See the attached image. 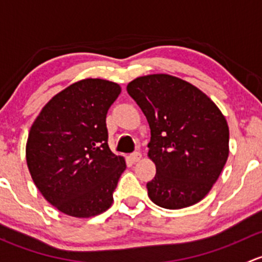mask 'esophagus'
Listing matches in <instances>:
<instances>
[{
  "instance_id": "obj_1",
  "label": "esophagus",
  "mask_w": 262,
  "mask_h": 262,
  "mask_svg": "<svg viewBox=\"0 0 262 262\" xmlns=\"http://www.w3.org/2000/svg\"><path fill=\"white\" fill-rule=\"evenodd\" d=\"M141 158H142L141 152H134L130 155V159H131L132 163H137V161L141 160Z\"/></svg>"
}]
</instances>
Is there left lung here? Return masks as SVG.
Masks as SVG:
<instances>
[{"label":"left lung","mask_w":262,"mask_h":262,"mask_svg":"<svg viewBox=\"0 0 262 262\" xmlns=\"http://www.w3.org/2000/svg\"><path fill=\"white\" fill-rule=\"evenodd\" d=\"M127 92L151 130L147 156L156 174L146 184L156 206L180 209L204 198L230 154V130L217 104L191 83L169 74L139 77Z\"/></svg>","instance_id":"1"}]
</instances>
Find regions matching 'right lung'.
<instances>
[{"label":"right lung","mask_w":262,"mask_h":262,"mask_svg":"<svg viewBox=\"0 0 262 262\" xmlns=\"http://www.w3.org/2000/svg\"><path fill=\"white\" fill-rule=\"evenodd\" d=\"M120 84L87 78L59 92L40 111L26 142V163L45 199L64 214L106 212L126 169L110 150L106 117Z\"/></svg>","instance_id":"1"}]
</instances>
